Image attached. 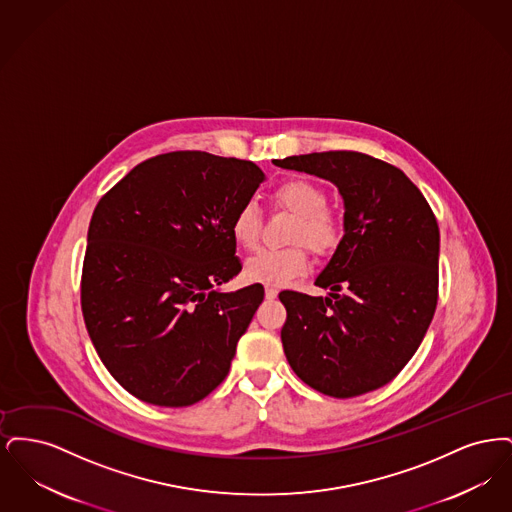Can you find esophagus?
I'll list each match as a JSON object with an SVG mask.
<instances>
[{
	"mask_svg": "<svg viewBox=\"0 0 512 512\" xmlns=\"http://www.w3.org/2000/svg\"><path fill=\"white\" fill-rule=\"evenodd\" d=\"M265 295H267V299H274V297L278 295V290H276V288H270V286H267V290H265Z\"/></svg>",
	"mask_w": 512,
	"mask_h": 512,
	"instance_id": "34e87169",
	"label": "esophagus"
}]
</instances>
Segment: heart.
Here are the masks:
<instances>
[{"label": "heart", "instance_id": "1", "mask_svg": "<svg viewBox=\"0 0 512 512\" xmlns=\"http://www.w3.org/2000/svg\"><path fill=\"white\" fill-rule=\"evenodd\" d=\"M274 201L297 217L292 242H305L317 255H328L340 242V226L328 209V195L309 180H288L274 192ZM263 213L255 201H244L236 211L230 232L234 242L253 249L259 242ZM309 259L303 247L290 249H263L245 261L244 274L247 280L284 286L293 278L305 274Z\"/></svg>", "mask_w": 512, "mask_h": 512}]
</instances>
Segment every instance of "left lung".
I'll use <instances>...</instances> for the list:
<instances>
[{
	"label": "left lung",
	"mask_w": 512,
	"mask_h": 512,
	"mask_svg": "<svg viewBox=\"0 0 512 512\" xmlns=\"http://www.w3.org/2000/svg\"><path fill=\"white\" fill-rule=\"evenodd\" d=\"M332 182L343 238L315 284L326 297L282 292V345L293 372L330 397L391 382L424 340L438 303L439 228L405 172L357 151L272 161Z\"/></svg>",
	"instance_id": "1"
}]
</instances>
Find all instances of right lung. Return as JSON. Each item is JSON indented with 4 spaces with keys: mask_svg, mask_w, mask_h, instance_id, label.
<instances>
[{
    "mask_svg": "<svg viewBox=\"0 0 512 512\" xmlns=\"http://www.w3.org/2000/svg\"><path fill=\"white\" fill-rule=\"evenodd\" d=\"M265 172L203 151L147 159L99 199L88 228L82 313L124 390L188 407L226 378L265 290L224 292L242 263L230 224Z\"/></svg>",
    "mask_w": 512,
    "mask_h": 512,
    "instance_id": "obj_1",
    "label": "right lung"
}]
</instances>
